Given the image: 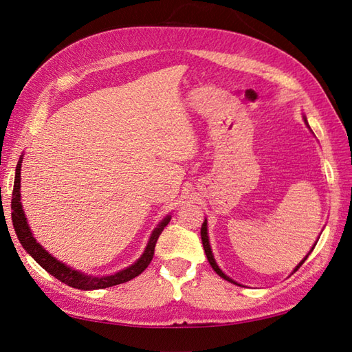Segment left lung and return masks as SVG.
Masks as SVG:
<instances>
[{
	"instance_id": "1",
	"label": "left lung",
	"mask_w": 352,
	"mask_h": 352,
	"mask_svg": "<svg viewBox=\"0 0 352 352\" xmlns=\"http://www.w3.org/2000/svg\"><path fill=\"white\" fill-rule=\"evenodd\" d=\"M304 121H305V124H307V119H305L304 118ZM309 125V124H307ZM201 241H203V246H204V251H206V256H207V260H208V263H210V266L214 269V272L216 274H218L219 276H222V278L223 280H227V281H230V283H234V284H237L236 281H233V280H231L230 278V276H227L226 274H223L222 271H221V269H219V266L218 265H216V260H214V257H213V252H212V248H210V242H208V236H207V219L203 222V227H201ZM313 250V248H311ZM310 254V252H309ZM309 254H307V256H305V258H307L309 257ZM305 258L301 261V263L300 265H298L296 267H295V271H296V269L298 267H300L302 263H304V261H305Z\"/></svg>"
}]
</instances>
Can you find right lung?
I'll use <instances>...</instances> for the list:
<instances>
[{"mask_svg": "<svg viewBox=\"0 0 352 352\" xmlns=\"http://www.w3.org/2000/svg\"><path fill=\"white\" fill-rule=\"evenodd\" d=\"M21 163H22V160H19L16 164V174H14V184H13V193H12L13 228H14V231H16V236L19 239L21 245L24 246V250L45 269V271L50 272L52 276H56L57 280H60L62 283L68 284V286H71L74 289L95 290V289L111 287V286H116V284L130 281L134 278V276H138L139 274L144 272L148 267V265L151 263L157 239H159L163 228L166 227L170 221L169 214L153 231V234H151V237H149L144 254H142V256L138 258L136 263H133L131 266L125 267V269H122V271H119L113 275H106V276L86 275L83 272L76 271V269L66 266L65 263H62V261H58L57 258L52 257L48 251H45L42 246L36 242L32 230H30L28 223H27L24 210H22L21 192H19L21 190Z\"/></svg>", "mask_w": 352, "mask_h": 352, "instance_id": "1", "label": "right lung"}]
</instances>
